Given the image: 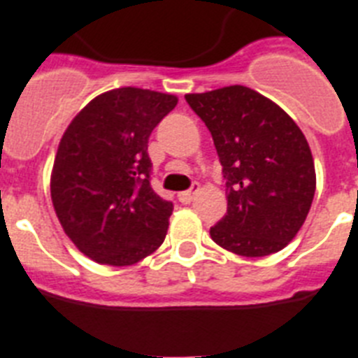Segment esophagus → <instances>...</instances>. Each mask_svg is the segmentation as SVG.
<instances>
[{
    "label": "esophagus",
    "instance_id": "esophagus-1",
    "mask_svg": "<svg viewBox=\"0 0 358 358\" xmlns=\"http://www.w3.org/2000/svg\"><path fill=\"white\" fill-rule=\"evenodd\" d=\"M197 192H199V185H197V182H194L192 190H186V192H181V194H177V199L181 201L182 205H188V203H192V199L196 197Z\"/></svg>",
    "mask_w": 358,
    "mask_h": 358
}]
</instances>
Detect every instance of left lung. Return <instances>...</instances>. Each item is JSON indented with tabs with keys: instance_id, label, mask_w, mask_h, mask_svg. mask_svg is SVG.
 <instances>
[{
	"instance_id": "1",
	"label": "left lung",
	"mask_w": 358,
	"mask_h": 358,
	"mask_svg": "<svg viewBox=\"0 0 358 358\" xmlns=\"http://www.w3.org/2000/svg\"><path fill=\"white\" fill-rule=\"evenodd\" d=\"M185 99L212 133L227 179V214L210 238L247 258L282 250L302 229L317 188L302 129L278 104L245 85Z\"/></svg>"
}]
</instances>
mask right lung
Returning a JSON list of instances; mask_svg holds the SVG:
<instances>
[{
  "label": "right lung",
  "mask_w": 358,
  "mask_h": 358,
  "mask_svg": "<svg viewBox=\"0 0 358 358\" xmlns=\"http://www.w3.org/2000/svg\"><path fill=\"white\" fill-rule=\"evenodd\" d=\"M176 106L173 94L120 87L94 96L67 126L51 173L52 206L96 264H137L166 238L173 205L150 185L148 138Z\"/></svg>",
  "instance_id": "right-lung-1"
}]
</instances>
